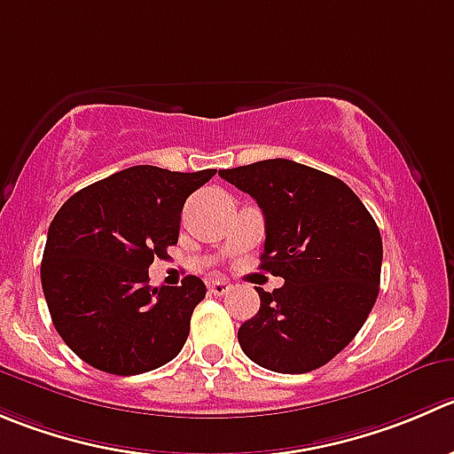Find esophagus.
<instances>
[{"mask_svg":"<svg viewBox=\"0 0 454 454\" xmlns=\"http://www.w3.org/2000/svg\"><path fill=\"white\" fill-rule=\"evenodd\" d=\"M208 293L222 297V294L231 293V284H228L226 279H213V281H208Z\"/></svg>","mask_w":454,"mask_h":454,"instance_id":"obj_1","label":"esophagus"}]
</instances>
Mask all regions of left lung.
<instances>
[{"label":"left lung","mask_w":454,"mask_h":454,"mask_svg":"<svg viewBox=\"0 0 454 454\" xmlns=\"http://www.w3.org/2000/svg\"><path fill=\"white\" fill-rule=\"evenodd\" d=\"M266 219L263 270L284 279L237 333L257 366L301 375L328 364L362 330L380 294L381 235L341 179L290 160L219 170Z\"/></svg>","instance_id":"left-lung-1"}]
</instances>
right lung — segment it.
<instances>
[{
	"label": "right lung",
	"instance_id": "right-lung-1",
	"mask_svg": "<svg viewBox=\"0 0 454 454\" xmlns=\"http://www.w3.org/2000/svg\"><path fill=\"white\" fill-rule=\"evenodd\" d=\"M215 173L133 166L61 206L48 228L42 288L57 333L79 359L126 377L177 357L206 286L195 275L182 286H148V268L177 244L188 195Z\"/></svg>",
	"mask_w": 454,
	"mask_h": 454
}]
</instances>
